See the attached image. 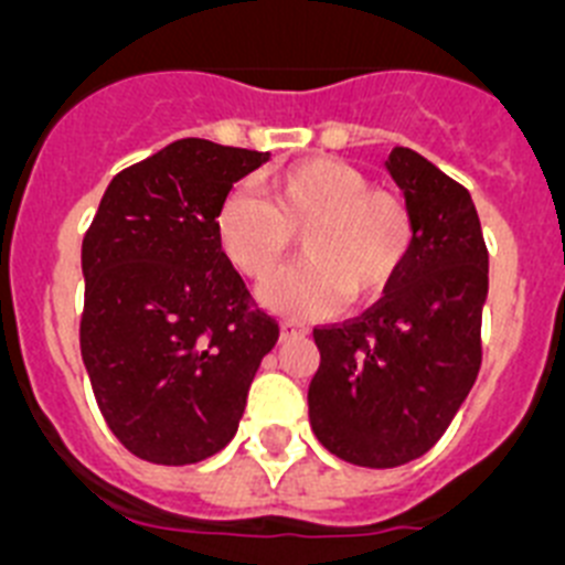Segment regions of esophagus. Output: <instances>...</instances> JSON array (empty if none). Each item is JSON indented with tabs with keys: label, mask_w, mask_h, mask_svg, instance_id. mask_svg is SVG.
Wrapping results in <instances>:
<instances>
[{
	"label": "esophagus",
	"mask_w": 565,
	"mask_h": 565,
	"mask_svg": "<svg viewBox=\"0 0 565 565\" xmlns=\"http://www.w3.org/2000/svg\"><path fill=\"white\" fill-rule=\"evenodd\" d=\"M308 331H311V328H308L306 322H297V319H286V322L279 326V337L282 339H302L308 337Z\"/></svg>",
	"instance_id": "34e87169"
}]
</instances>
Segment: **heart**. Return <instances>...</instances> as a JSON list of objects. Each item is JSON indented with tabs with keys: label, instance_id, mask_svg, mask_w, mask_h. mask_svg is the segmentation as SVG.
Segmentation results:
<instances>
[{
	"label": "heart",
	"instance_id": "1",
	"mask_svg": "<svg viewBox=\"0 0 565 565\" xmlns=\"http://www.w3.org/2000/svg\"><path fill=\"white\" fill-rule=\"evenodd\" d=\"M302 233L306 259L271 279L259 302L286 317L328 313L344 297H382L407 266L416 226L402 198L371 189L362 169L337 158L294 163L266 181L226 194L214 214V237L232 266L268 279Z\"/></svg>",
	"mask_w": 565,
	"mask_h": 565
}]
</instances>
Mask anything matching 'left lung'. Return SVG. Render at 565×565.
<instances>
[{"label":"left lung","mask_w":565,"mask_h":565,"mask_svg":"<svg viewBox=\"0 0 565 565\" xmlns=\"http://www.w3.org/2000/svg\"><path fill=\"white\" fill-rule=\"evenodd\" d=\"M384 169L411 209L416 239L384 297L344 326L317 328L308 387L313 436L356 467L424 456L450 427L481 367L489 254L467 189L413 149Z\"/></svg>","instance_id":"8db88e82"}]
</instances>
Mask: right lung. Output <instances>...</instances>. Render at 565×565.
Masks as SVG:
<instances>
[{
  "instance_id": "obj_1",
  "label": "right lung",
  "mask_w": 565,
  "mask_h": 565,
  "mask_svg": "<svg viewBox=\"0 0 565 565\" xmlns=\"http://www.w3.org/2000/svg\"><path fill=\"white\" fill-rule=\"evenodd\" d=\"M268 158L181 138L115 174L84 234V367L109 430L143 461L221 452L277 344L214 237L226 194Z\"/></svg>"
}]
</instances>
